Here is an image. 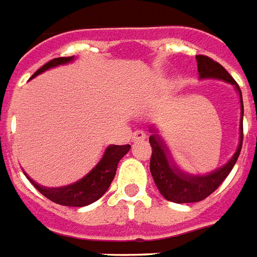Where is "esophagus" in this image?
Segmentation results:
<instances>
[{
	"instance_id": "esophagus-1",
	"label": "esophagus",
	"mask_w": 257,
	"mask_h": 257,
	"mask_svg": "<svg viewBox=\"0 0 257 257\" xmlns=\"http://www.w3.org/2000/svg\"><path fill=\"white\" fill-rule=\"evenodd\" d=\"M146 139V134L142 130H137L133 133V137H131V141L133 142H141L145 141Z\"/></svg>"
}]
</instances>
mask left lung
I'll return each instance as SVG.
<instances>
[{
    "mask_svg": "<svg viewBox=\"0 0 257 257\" xmlns=\"http://www.w3.org/2000/svg\"><path fill=\"white\" fill-rule=\"evenodd\" d=\"M198 62L199 79H219L233 86V89L239 94L240 100V122H239V143L237 149L233 153L228 162L221 167L215 168L213 171L204 175H195L182 171L176 166L166 142L163 141L159 131L155 126L150 127V145L153 147V155L150 161V171L157 184L158 190L161 191L162 196L174 203H195L200 202L211 195L217 187L220 186L228 176L231 170L235 166L239 158L241 143H243V96L239 85L236 83L229 73L221 66L220 63L206 55H196Z\"/></svg>",
    "mask_w": 257,
    "mask_h": 257,
    "instance_id": "obj_1",
    "label": "left lung"
}]
</instances>
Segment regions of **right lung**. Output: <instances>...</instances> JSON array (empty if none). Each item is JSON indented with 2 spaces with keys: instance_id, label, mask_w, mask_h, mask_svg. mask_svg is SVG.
Listing matches in <instances>:
<instances>
[{
  "instance_id": "right-lung-1",
  "label": "right lung",
  "mask_w": 257,
  "mask_h": 257,
  "mask_svg": "<svg viewBox=\"0 0 257 257\" xmlns=\"http://www.w3.org/2000/svg\"><path fill=\"white\" fill-rule=\"evenodd\" d=\"M74 59H75L74 55L73 57H61V58L51 59L50 62H47L46 65H44L33 74L32 78H36L37 75H40L44 71L59 66V65H66V63L73 62ZM130 145L107 146L103 155L100 158V161L95 164V167L91 168L90 172H87L83 178L77 180L75 183L67 184V186L45 187L34 182L28 174H25V175L32 182L33 186L36 187L44 196L50 199L51 202L67 207L89 206L91 203L96 202L99 198H102L104 192L108 190V187L115 176L119 161L130 151Z\"/></svg>"
}]
</instances>
